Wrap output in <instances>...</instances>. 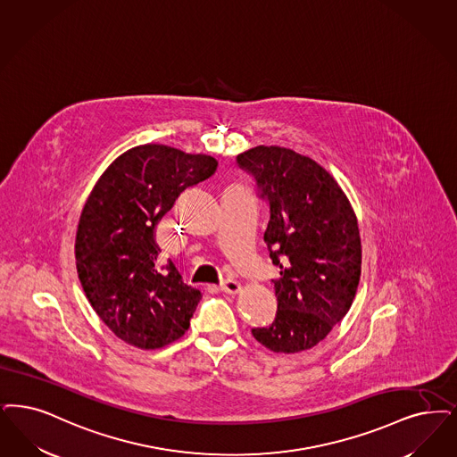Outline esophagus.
<instances>
[{
    "instance_id": "obj_1",
    "label": "esophagus",
    "mask_w": 457,
    "mask_h": 457,
    "mask_svg": "<svg viewBox=\"0 0 457 457\" xmlns=\"http://www.w3.org/2000/svg\"><path fill=\"white\" fill-rule=\"evenodd\" d=\"M220 291L235 295V294L241 291V284L237 282V280H233V278H226V280H222V284H220Z\"/></svg>"
}]
</instances>
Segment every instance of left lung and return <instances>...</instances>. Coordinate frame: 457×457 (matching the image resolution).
I'll use <instances>...</instances> for the list:
<instances>
[{
    "mask_svg": "<svg viewBox=\"0 0 457 457\" xmlns=\"http://www.w3.org/2000/svg\"><path fill=\"white\" fill-rule=\"evenodd\" d=\"M270 205L263 241L278 267L274 323L252 329L275 353L318 345L347 314L361 280L362 248L355 212L328 171L289 147L237 154Z\"/></svg>",
    "mask_w": 457,
    "mask_h": 457,
    "instance_id": "8db88e82",
    "label": "left lung"
}]
</instances>
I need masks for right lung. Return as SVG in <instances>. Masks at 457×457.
Returning <instances> with one entry per match:
<instances>
[{"label": "right lung", "mask_w": 457, "mask_h": 457, "mask_svg": "<svg viewBox=\"0 0 457 457\" xmlns=\"http://www.w3.org/2000/svg\"><path fill=\"white\" fill-rule=\"evenodd\" d=\"M218 162L164 145L130 147L95 183L81 211L76 270L100 320L132 347L173 344L190 327L202 293L170 262L160 269L154 228L185 188L209 179Z\"/></svg>", "instance_id": "add662e5"}]
</instances>
